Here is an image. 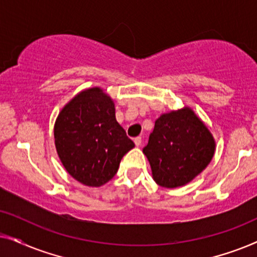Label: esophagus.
I'll use <instances>...</instances> for the list:
<instances>
[{
    "instance_id": "1",
    "label": "esophagus",
    "mask_w": 257,
    "mask_h": 257,
    "mask_svg": "<svg viewBox=\"0 0 257 257\" xmlns=\"http://www.w3.org/2000/svg\"><path fill=\"white\" fill-rule=\"evenodd\" d=\"M135 144H136V146L142 145V137H136V138H135Z\"/></svg>"
}]
</instances>
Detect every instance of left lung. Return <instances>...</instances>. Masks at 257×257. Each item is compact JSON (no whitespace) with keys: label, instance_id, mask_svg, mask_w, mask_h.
Wrapping results in <instances>:
<instances>
[{"label":"left lung","instance_id":"1","mask_svg":"<svg viewBox=\"0 0 257 257\" xmlns=\"http://www.w3.org/2000/svg\"><path fill=\"white\" fill-rule=\"evenodd\" d=\"M215 142L192 108L161 114L143 152L154 181L166 188L180 187L199 175L212 160Z\"/></svg>","mask_w":257,"mask_h":257}]
</instances>
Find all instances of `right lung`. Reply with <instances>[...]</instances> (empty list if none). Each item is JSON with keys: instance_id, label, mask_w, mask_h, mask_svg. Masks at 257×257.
Instances as JSON below:
<instances>
[{"instance_id": "right-lung-1", "label": "right lung", "mask_w": 257, "mask_h": 257, "mask_svg": "<svg viewBox=\"0 0 257 257\" xmlns=\"http://www.w3.org/2000/svg\"><path fill=\"white\" fill-rule=\"evenodd\" d=\"M54 136L63 166L90 187L110 181L121 158L135 147L115 120L113 100L100 87L82 91L62 108Z\"/></svg>"}]
</instances>
